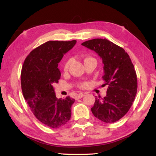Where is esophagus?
<instances>
[{
    "instance_id": "obj_1",
    "label": "esophagus",
    "mask_w": 156,
    "mask_h": 156,
    "mask_svg": "<svg viewBox=\"0 0 156 156\" xmlns=\"http://www.w3.org/2000/svg\"><path fill=\"white\" fill-rule=\"evenodd\" d=\"M84 96V93H80V94L77 95V97H76V98H77V99H78V98H80L82 97H83Z\"/></svg>"
}]
</instances>
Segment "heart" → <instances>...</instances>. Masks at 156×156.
<instances>
[{
  "mask_svg": "<svg viewBox=\"0 0 156 156\" xmlns=\"http://www.w3.org/2000/svg\"><path fill=\"white\" fill-rule=\"evenodd\" d=\"M90 60H95V59L93 58L90 57V56H87V57L84 58V62L86 63V62H87L88 61H90ZM69 64H70V60H67L65 62V64L64 65V71H65V72L68 71ZM87 82H80V83L78 84V87L80 88H85L86 87H87Z\"/></svg>",
  "mask_w": 156,
  "mask_h": 156,
  "instance_id": "obj_1",
  "label": "heart"
}]
</instances>
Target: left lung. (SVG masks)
Returning <instances> with one entry per match:
<instances>
[{
    "instance_id": "8db88e82",
    "label": "left lung",
    "mask_w": 156,
    "mask_h": 156,
    "mask_svg": "<svg viewBox=\"0 0 156 156\" xmlns=\"http://www.w3.org/2000/svg\"><path fill=\"white\" fill-rule=\"evenodd\" d=\"M82 45L102 58L103 85H108L107 96L101 99L96 97L92 112L102 122L117 121L130 109L137 94V74L131 59L123 48L107 39H91Z\"/></svg>"
}]
</instances>
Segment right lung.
Wrapping results in <instances>:
<instances>
[{
  "mask_svg": "<svg viewBox=\"0 0 156 156\" xmlns=\"http://www.w3.org/2000/svg\"><path fill=\"white\" fill-rule=\"evenodd\" d=\"M76 41H49L32 50L25 58L21 74L23 97L33 113L53 129L65 125L71 117L74 98L56 97L52 84L61 76L58 63Z\"/></svg>",
  "mask_w": 156,
  "mask_h": 156,
  "instance_id": "right-lung-1",
  "label": "right lung"
}]
</instances>
